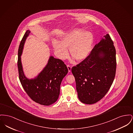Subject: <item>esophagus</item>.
Listing matches in <instances>:
<instances>
[{
  "mask_svg": "<svg viewBox=\"0 0 133 133\" xmlns=\"http://www.w3.org/2000/svg\"><path fill=\"white\" fill-rule=\"evenodd\" d=\"M67 68L68 69V71L69 72H70L71 71V66L69 65H67Z\"/></svg>",
  "mask_w": 133,
  "mask_h": 133,
  "instance_id": "1",
  "label": "esophagus"
}]
</instances>
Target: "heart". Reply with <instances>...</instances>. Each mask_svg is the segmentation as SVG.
I'll use <instances>...</instances> for the list:
<instances>
[{"label":"heart","mask_w":133,"mask_h":133,"mask_svg":"<svg viewBox=\"0 0 133 133\" xmlns=\"http://www.w3.org/2000/svg\"><path fill=\"white\" fill-rule=\"evenodd\" d=\"M94 41V36L90 31L82 29H75L65 34L61 42L54 41L53 46L58 58L64 60L68 57L69 48L71 56L77 61L85 59L90 53Z\"/></svg>","instance_id":"1"}]
</instances>
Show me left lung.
Instances as JSON below:
<instances>
[{"instance_id": "obj_1", "label": "left lung", "mask_w": 133, "mask_h": 133, "mask_svg": "<svg viewBox=\"0 0 133 133\" xmlns=\"http://www.w3.org/2000/svg\"><path fill=\"white\" fill-rule=\"evenodd\" d=\"M116 67V49L107 34L84 60L71 68L79 100L91 104L102 99L112 84Z\"/></svg>"}]
</instances>
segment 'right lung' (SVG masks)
Masks as SVG:
<instances>
[{"label": "right lung", "mask_w": 133, "mask_h": 133, "mask_svg": "<svg viewBox=\"0 0 133 133\" xmlns=\"http://www.w3.org/2000/svg\"><path fill=\"white\" fill-rule=\"evenodd\" d=\"M30 33L29 30L25 32L18 48L19 79L24 91L33 101L41 105H50L57 101L61 82L68 69L62 60L50 56L46 66L37 77L31 79L26 78L24 75L21 56L25 41Z\"/></svg>", "instance_id": "obj_1"}]
</instances>
